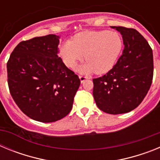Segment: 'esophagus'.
I'll return each mask as SVG.
<instances>
[{
	"label": "esophagus",
	"mask_w": 160,
	"mask_h": 160,
	"mask_svg": "<svg viewBox=\"0 0 160 160\" xmlns=\"http://www.w3.org/2000/svg\"><path fill=\"white\" fill-rule=\"evenodd\" d=\"M79 78H80V81H81V82L82 83L83 82H85V80H87V79H88L89 78L87 77V76L80 75V76H79Z\"/></svg>",
	"instance_id": "34e87169"
}]
</instances>
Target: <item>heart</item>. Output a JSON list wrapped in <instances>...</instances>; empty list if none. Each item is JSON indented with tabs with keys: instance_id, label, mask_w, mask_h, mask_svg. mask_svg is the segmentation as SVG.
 Here are the masks:
<instances>
[{
	"instance_id": "b5f03b06",
	"label": "heart",
	"mask_w": 160,
	"mask_h": 160,
	"mask_svg": "<svg viewBox=\"0 0 160 160\" xmlns=\"http://www.w3.org/2000/svg\"><path fill=\"white\" fill-rule=\"evenodd\" d=\"M122 49L123 39L118 32L85 31L75 35L73 41L62 42L59 52L68 67H73L85 55L87 62L78 68L79 71L102 74L112 69Z\"/></svg>"
}]
</instances>
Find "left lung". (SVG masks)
Segmentation results:
<instances>
[{
    "mask_svg": "<svg viewBox=\"0 0 160 160\" xmlns=\"http://www.w3.org/2000/svg\"><path fill=\"white\" fill-rule=\"evenodd\" d=\"M120 32L124 49L108 73L93 79V95L98 107L107 114L131 111L142 102L153 79L152 49L135 29L111 26Z\"/></svg>",
    "mask_w": 160,
    "mask_h": 160,
    "instance_id": "left-lung-1",
    "label": "left lung"
}]
</instances>
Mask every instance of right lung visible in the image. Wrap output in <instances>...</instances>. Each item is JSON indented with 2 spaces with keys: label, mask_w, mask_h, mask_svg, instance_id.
<instances>
[{
  "label": "right lung",
  "mask_w": 160,
  "mask_h": 160,
  "mask_svg": "<svg viewBox=\"0 0 160 160\" xmlns=\"http://www.w3.org/2000/svg\"><path fill=\"white\" fill-rule=\"evenodd\" d=\"M59 38L49 34L21 42L7 62L14 102L28 117L42 122L66 116L81 83L58 57Z\"/></svg>",
  "instance_id": "add662e5"
}]
</instances>
